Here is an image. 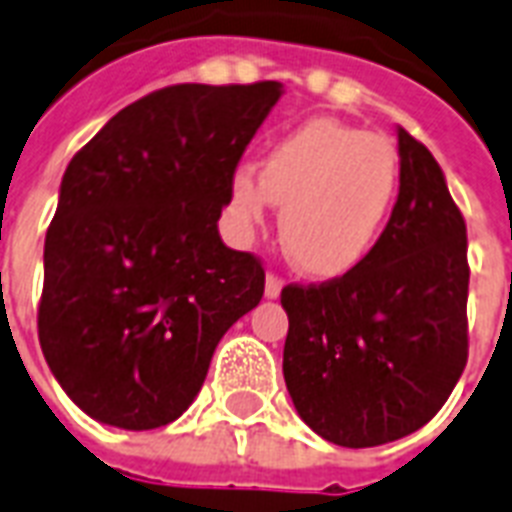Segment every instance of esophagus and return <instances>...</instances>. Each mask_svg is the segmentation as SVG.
Listing matches in <instances>:
<instances>
[{
    "mask_svg": "<svg viewBox=\"0 0 512 512\" xmlns=\"http://www.w3.org/2000/svg\"><path fill=\"white\" fill-rule=\"evenodd\" d=\"M281 289H284V281H281L276 273H268V276H265V297H268V300H276V297L281 295Z\"/></svg>",
    "mask_w": 512,
    "mask_h": 512,
    "instance_id": "1",
    "label": "esophagus"
}]
</instances>
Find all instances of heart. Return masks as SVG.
<instances>
[{
  "label": "heart",
  "mask_w": 512,
  "mask_h": 512,
  "mask_svg": "<svg viewBox=\"0 0 512 512\" xmlns=\"http://www.w3.org/2000/svg\"><path fill=\"white\" fill-rule=\"evenodd\" d=\"M398 193L396 148L372 132L311 119L265 154L260 175L236 170L231 215L241 231L281 204V241L297 271L337 279L377 247Z\"/></svg>",
  "instance_id": "b5f03b06"
}]
</instances>
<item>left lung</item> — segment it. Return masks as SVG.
<instances>
[{
  "label": "left lung",
  "mask_w": 512,
  "mask_h": 512,
  "mask_svg": "<svg viewBox=\"0 0 512 512\" xmlns=\"http://www.w3.org/2000/svg\"><path fill=\"white\" fill-rule=\"evenodd\" d=\"M398 199L364 263L289 284L284 382L297 414L348 449L436 417L468 361V231L428 148L398 127Z\"/></svg>",
  "instance_id": "left-lung-1"
}]
</instances>
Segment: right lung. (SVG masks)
<instances>
[{"instance_id":"add662e5","label":"right lung","mask_w":512,"mask_h":512,"mask_svg":"<svg viewBox=\"0 0 512 512\" xmlns=\"http://www.w3.org/2000/svg\"><path fill=\"white\" fill-rule=\"evenodd\" d=\"M279 82L175 84L122 108L66 167L44 239L39 342L92 420L170 425L265 271L217 220Z\"/></svg>"}]
</instances>
